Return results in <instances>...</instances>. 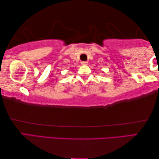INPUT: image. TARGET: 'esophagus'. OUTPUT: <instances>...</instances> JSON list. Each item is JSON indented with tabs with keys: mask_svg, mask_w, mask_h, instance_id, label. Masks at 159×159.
I'll return each instance as SVG.
<instances>
[{
	"mask_svg": "<svg viewBox=\"0 0 159 159\" xmlns=\"http://www.w3.org/2000/svg\"><path fill=\"white\" fill-rule=\"evenodd\" d=\"M81 64L83 65V66H87V65L88 64V62L87 61H82Z\"/></svg>",
	"mask_w": 159,
	"mask_h": 159,
	"instance_id": "esophagus-1",
	"label": "esophagus"
}]
</instances>
